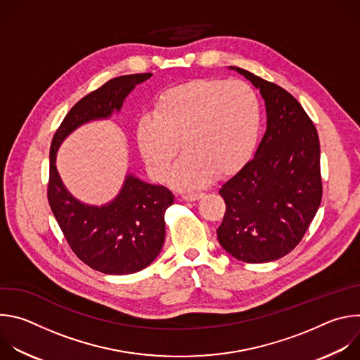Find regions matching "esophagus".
<instances>
[{"label": "esophagus", "instance_id": "1", "mask_svg": "<svg viewBox=\"0 0 360 360\" xmlns=\"http://www.w3.org/2000/svg\"><path fill=\"white\" fill-rule=\"evenodd\" d=\"M205 193L203 192H192V193H185L182 198L185 199V200H198V199H200L202 196H203Z\"/></svg>", "mask_w": 360, "mask_h": 360}]
</instances>
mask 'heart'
<instances>
[{"label": "heart", "mask_w": 360, "mask_h": 360, "mask_svg": "<svg viewBox=\"0 0 360 360\" xmlns=\"http://www.w3.org/2000/svg\"><path fill=\"white\" fill-rule=\"evenodd\" d=\"M261 129V104L255 89L239 79L199 78L164 91L153 115L138 121L136 142L149 172L164 179L179 143L185 157L172 182L195 188L215 175L228 176L252 155Z\"/></svg>", "instance_id": "heart-1"}]
</instances>
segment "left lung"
<instances>
[{
    "mask_svg": "<svg viewBox=\"0 0 360 360\" xmlns=\"http://www.w3.org/2000/svg\"><path fill=\"white\" fill-rule=\"evenodd\" d=\"M231 68L259 88L268 120L253 160L219 191L226 211L218 240L242 262H271L296 248L319 210V136L288 91L246 70Z\"/></svg>",
    "mask_w": 360,
    "mask_h": 360,
    "instance_id": "left-lung-1",
    "label": "left lung"
}]
</instances>
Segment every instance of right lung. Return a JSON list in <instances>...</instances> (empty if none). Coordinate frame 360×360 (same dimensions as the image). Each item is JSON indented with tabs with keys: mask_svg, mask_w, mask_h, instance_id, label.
Here are the masks:
<instances>
[{
	"mask_svg": "<svg viewBox=\"0 0 360 360\" xmlns=\"http://www.w3.org/2000/svg\"><path fill=\"white\" fill-rule=\"evenodd\" d=\"M150 72L112 78L85 95L70 110L54 134L49 149L48 202L70 248L89 268L107 275L135 274L160 255L165 240V211L172 192L127 175L118 196L102 207L75 199L64 186L56 158L61 142L79 125L110 118L120 111L135 85Z\"/></svg>",
	"mask_w": 360,
	"mask_h": 360,
	"instance_id": "obj_1",
	"label": "right lung"
}]
</instances>
